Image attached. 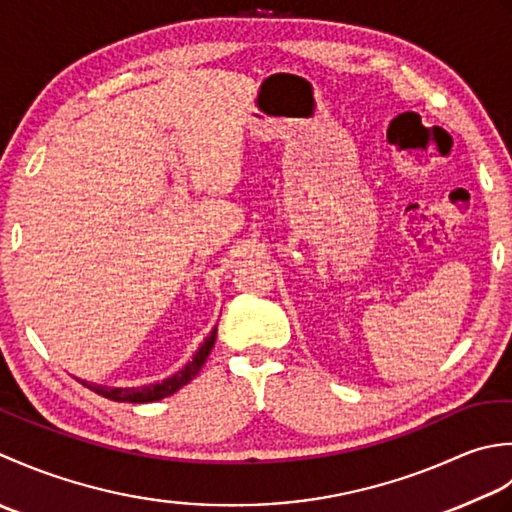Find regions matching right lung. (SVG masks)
Listing matches in <instances>:
<instances>
[{"instance_id": "1", "label": "right lung", "mask_w": 512, "mask_h": 512, "mask_svg": "<svg viewBox=\"0 0 512 512\" xmlns=\"http://www.w3.org/2000/svg\"><path fill=\"white\" fill-rule=\"evenodd\" d=\"M216 327L210 331V336L205 338V342L198 347V351L192 356V360L185 364L183 369L176 371L170 378H165L156 384H143V387H106V384H95V382H86L79 380L83 387H88L90 391H95L97 395H103V398L114 400V402H132V404H143V402H156L168 398V395L176 393L181 387H185L187 382H192L198 371L205 364L207 356H210L216 342Z\"/></svg>"}]
</instances>
